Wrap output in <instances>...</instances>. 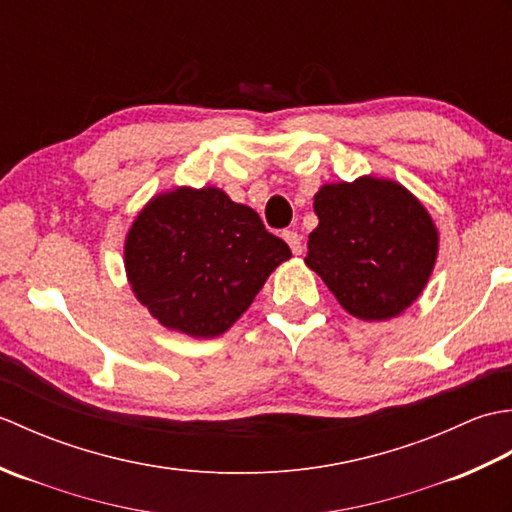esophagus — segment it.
<instances>
[{
  "label": "esophagus",
  "instance_id": "1",
  "mask_svg": "<svg viewBox=\"0 0 512 512\" xmlns=\"http://www.w3.org/2000/svg\"><path fill=\"white\" fill-rule=\"evenodd\" d=\"M284 239L288 242V246L292 248V253H295V255H301V253H303V237H301L299 233L286 231V233H284Z\"/></svg>",
  "mask_w": 512,
  "mask_h": 512
}]
</instances>
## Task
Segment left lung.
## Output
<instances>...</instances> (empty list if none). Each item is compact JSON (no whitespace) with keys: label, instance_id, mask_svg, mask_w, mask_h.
I'll return each mask as SVG.
<instances>
[{"label":"left lung","instance_id":"obj_1","mask_svg":"<svg viewBox=\"0 0 512 512\" xmlns=\"http://www.w3.org/2000/svg\"><path fill=\"white\" fill-rule=\"evenodd\" d=\"M314 213L306 264L352 317L385 321L420 297L436 266L438 228L416 195L363 176L323 184Z\"/></svg>","mask_w":512,"mask_h":512}]
</instances>
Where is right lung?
I'll return each mask as SVG.
<instances>
[{"label":"right lung","mask_w":512,"mask_h":512,"mask_svg":"<svg viewBox=\"0 0 512 512\" xmlns=\"http://www.w3.org/2000/svg\"><path fill=\"white\" fill-rule=\"evenodd\" d=\"M290 255L250 206L215 187L156 195L125 237L136 299L165 328L193 339L231 328Z\"/></svg>","instance_id":"right-lung-1"}]
</instances>
